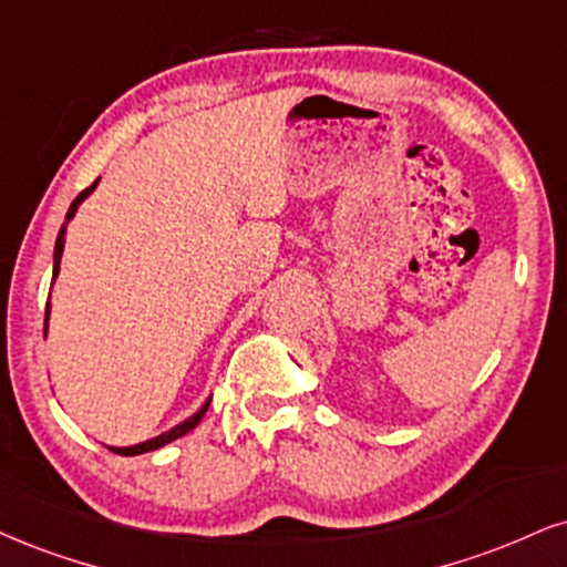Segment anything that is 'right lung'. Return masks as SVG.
<instances>
[{
	"instance_id": "right-lung-1",
	"label": "right lung",
	"mask_w": 567,
	"mask_h": 567,
	"mask_svg": "<svg viewBox=\"0 0 567 567\" xmlns=\"http://www.w3.org/2000/svg\"><path fill=\"white\" fill-rule=\"evenodd\" d=\"M94 187H97V182H92V184H89V187L84 189V193H79L76 200L71 203V208H68V214H65V221H63V227H60L58 243H54V269H52V277H58V271H60V258H63V237H65V224L71 221L73 214H76V208L81 206V200H84V197H86L89 193H92ZM47 319H50V301H47V313H44V330H47ZM208 404H210V401H206V404H203L200 409H197V412L193 414V417H189V420H184L182 425L172 427V431H168V433L158 435V439H150V441H145V443H136V446H126V449H115V446H111V452H113V454H121V456H134V454L155 452V449L166 446V443H172V441H176V439H182V435H187L189 431H193V427H197V422H200V420H203V414L208 412Z\"/></svg>"
}]
</instances>
